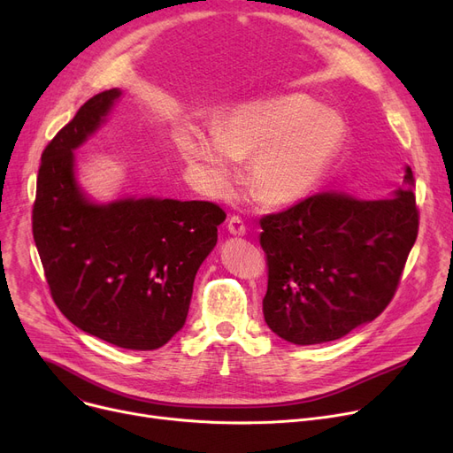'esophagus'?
<instances>
[{"instance_id": "1", "label": "esophagus", "mask_w": 453, "mask_h": 453, "mask_svg": "<svg viewBox=\"0 0 453 453\" xmlns=\"http://www.w3.org/2000/svg\"><path fill=\"white\" fill-rule=\"evenodd\" d=\"M227 231L233 236H244L246 234V224L241 217H231L227 222Z\"/></svg>"}]
</instances>
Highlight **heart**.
<instances>
[{"label": "heart", "mask_w": 453, "mask_h": 453, "mask_svg": "<svg viewBox=\"0 0 453 453\" xmlns=\"http://www.w3.org/2000/svg\"><path fill=\"white\" fill-rule=\"evenodd\" d=\"M181 157L196 165L212 196L229 195L239 161L249 159L248 183L266 205H290L312 193L343 142L342 119L306 95L287 93L233 108L217 132L185 125L176 132Z\"/></svg>", "instance_id": "1"}]
</instances>
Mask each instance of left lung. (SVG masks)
I'll return each mask as SVG.
<instances>
[{
	"label": "left lung",
	"mask_w": 453,
	"mask_h": 453,
	"mask_svg": "<svg viewBox=\"0 0 453 453\" xmlns=\"http://www.w3.org/2000/svg\"><path fill=\"white\" fill-rule=\"evenodd\" d=\"M268 258L266 325L294 345H318L371 323L395 296L417 241L413 173L384 200L321 193L260 220Z\"/></svg>",
	"instance_id": "1"
}]
</instances>
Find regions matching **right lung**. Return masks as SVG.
Wrapping results in <instances>:
<instances>
[{
  "instance_id": "right-lung-1",
  "label": "right lung",
  "mask_w": 453,
  "mask_h": 453,
  "mask_svg": "<svg viewBox=\"0 0 453 453\" xmlns=\"http://www.w3.org/2000/svg\"><path fill=\"white\" fill-rule=\"evenodd\" d=\"M121 89L91 97L42 154L33 234L60 312L88 334L130 350L163 347L185 325L198 268L226 212L211 202L127 196L95 202L75 150Z\"/></svg>"
}]
</instances>
